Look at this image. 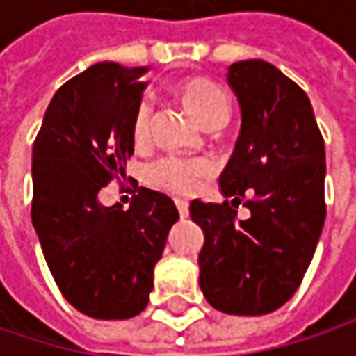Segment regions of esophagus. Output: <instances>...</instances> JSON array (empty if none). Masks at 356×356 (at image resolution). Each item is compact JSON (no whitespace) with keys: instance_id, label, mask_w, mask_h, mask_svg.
<instances>
[{"instance_id":"34e87169","label":"esophagus","mask_w":356,"mask_h":356,"mask_svg":"<svg viewBox=\"0 0 356 356\" xmlns=\"http://www.w3.org/2000/svg\"><path fill=\"white\" fill-rule=\"evenodd\" d=\"M175 206H177L179 216H181V218H187V214H189V204H187L185 200L177 197V200H175Z\"/></svg>"}]
</instances>
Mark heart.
Instances as JSON below:
<instances>
[{
	"mask_svg": "<svg viewBox=\"0 0 356 356\" xmlns=\"http://www.w3.org/2000/svg\"><path fill=\"white\" fill-rule=\"evenodd\" d=\"M181 97L191 117L204 125L206 129L218 121H229L231 103L227 92L208 78H187L181 84ZM150 113L152 107L148 101H142L131 123V136L136 142H144L150 129ZM208 175V165L204 161L179 159V156H163L148 167V179L156 187H163L173 193H191L200 179Z\"/></svg>",
	"mask_w": 356,
	"mask_h": 356,
	"instance_id": "b5f03b06",
	"label": "heart"
}]
</instances>
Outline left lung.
<instances>
[{
  "label": "left lung",
  "mask_w": 356,
  "mask_h": 356,
  "mask_svg": "<svg viewBox=\"0 0 356 356\" xmlns=\"http://www.w3.org/2000/svg\"><path fill=\"white\" fill-rule=\"evenodd\" d=\"M227 82L239 101L241 134L218 177L225 202L189 204L204 231L200 289L222 314L264 316L295 295L318 248L325 150L307 95L278 67L237 61ZM241 201L248 221L234 220Z\"/></svg>",
  "instance_id": "1"
}]
</instances>
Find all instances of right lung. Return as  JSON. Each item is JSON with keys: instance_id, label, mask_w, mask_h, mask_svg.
<instances>
[{"instance_id": "obj_1", "label": "right lung", "mask_w": 356, "mask_h": 356, "mask_svg": "<svg viewBox=\"0 0 356 356\" xmlns=\"http://www.w3.org/2000/svg\"><path fill=\"white\" fill-rule=\"evenodd\" d=\"M148 70L90 65L55 92L33 146V227L42 255L67 303L95 320L144 312L179 218L169 195L146 187L129 210L99 202L107 183L125 177Z\"/></svg>"}]
</instances>
